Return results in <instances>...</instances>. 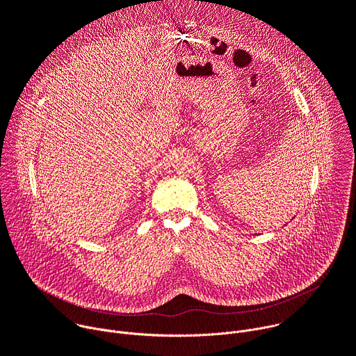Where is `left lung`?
Segmentation results:
<instances>
[{"label":"left lung","mask_w":356,"mask_h":356,"mask_svg":"<svg viewBox=\"0 0 356 356\" xmlns=\"http://www.w3.org/2000/svg\"><path fill=\"white\" fill-rule=\"evenodd\" d=\"M283 227H284V225H283Z\"/></svg>","instance_id":"1"}]
</instances>
